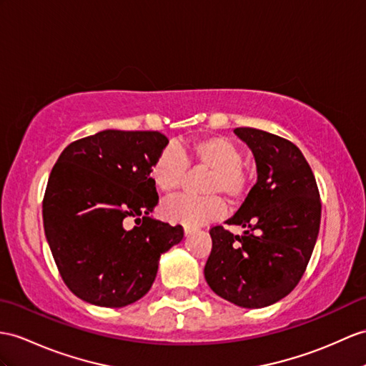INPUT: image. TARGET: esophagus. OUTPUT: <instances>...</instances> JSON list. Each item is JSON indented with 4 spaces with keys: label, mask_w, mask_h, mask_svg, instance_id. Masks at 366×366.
<instances>
[{
    "label": "esophagus",
    "mask_w": 366,
    "mask_h": 366,
    "mask_svg": "<svg viewBox=\"0 0 366 366\" xmlns=\"http://www.w3.org/2000/svg\"><path fill=\"white\" fill-rule=\"evenodd\" d=\"M183 229H184V234H186V236L191 234V233H194V231H195V228H192V227H184Z\"/></svg>",
    "instance_id": "esophagus-1"
}]
</instances>
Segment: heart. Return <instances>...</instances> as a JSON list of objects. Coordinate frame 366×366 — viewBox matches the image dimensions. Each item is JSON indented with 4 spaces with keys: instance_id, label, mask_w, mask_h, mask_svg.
Returning a JSON list of instances; mask_svg holds the SVG:
<instances>
[{
    "instance_id": "obj_1",
    "label": "heart",
    "mask_w": 366,
    "mask_h": 366,
    "mask_svg": "<svg viewBox=\"0 0 366 366\" xmlns=\"http://www.w3.org/2000/svg\"><path fill=\"white\" fill-rule=\"evenodd\" d=\"M245 154L233 139L222 135L204 137L189 146H167L159 152L152 166L150 178L163 194H172L183 184L191 169L208 171L202 191L208 195L191 197L178 195L162 204L163 217L172 224L199 227L219 219L225 211V195L229 203H240L250 191L252 174L244 164Z\"/></svg>"
}]
</instances>
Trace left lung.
<instances>
[{"label":"left lung","instance_id":"left-lung-1","mask_svg":"<svg viewBox=\"0 0 366 366\" xmlns=\"http://www.w3.org/2000/svg\"><path fill=\"white\" fill-rule=\"evenodd\" d=\"M250 146L257 182L228 225L234 236L212 227L204 280L219 297L240 307L259 309L297 287L314 252L322 200L314 172L301 150L286 138L252 127L234 129Z\"/></svg>","mask_w":366,"mask_h":366}]
</instances>
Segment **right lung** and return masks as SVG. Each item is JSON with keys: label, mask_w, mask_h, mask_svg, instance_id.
<instances>
[{"label": "right lung", "mask_w": 366, "mask_h": 366, "mask_svg": "<svg viewBox=\"0 0 366 366\" xmlns=\"http://www.w3.org/2000/svg\"><path fill=\"white\" fill-rule=\"evenodd\" d=\"M167 142L159 132L104 130L71 142L52 167L44 234L77 298L101 307L132 305L152 287L159 256L183 239L182 225L147 216L158 204L150 166Z\"/></svg>", "instance_id": "1"}]
</instances>
